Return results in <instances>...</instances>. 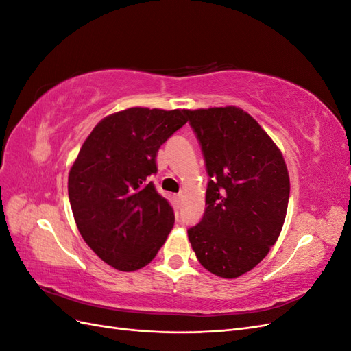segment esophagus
<instances>
[{
    "label": "esophagus",
    "instance_id": "1",
    "mask_svg": "<svg viewBox=\"0 0 351 351\" xmlns=\"http://www.w3.org/2000/svg\"><path fill=\"white\" fill-rule=\"evenodd\" d=\"M182 197H183V196L180 195V193H178V195H174V200H176V204H180V202H182Z\"/></svg>",
    "mask_w": 351,
    "mask_h": 351
}]
</instances>
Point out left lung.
<instances>
[{"instance_id": "left-lung-1", "label": "left lung", "mask_w": 351, "mask_h": 351, "mask_svg": "<svg viewBox=\"0 0 351 351\" xmlns=\"http://www.w3.org/2000/svg\"><path fill=\"white\" fill-rule=\"evenodd\" d=\"M210 177L205 214L187 230L202 267L237 278L277 241L290 197L281 151L258 121L237 107L186 110Z\"/></svg>"}]
</instances>
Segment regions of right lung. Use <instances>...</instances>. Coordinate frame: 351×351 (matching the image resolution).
Here are the masks:
<instances>
[{
	"label": "right lung",
	"instance_id": "obj_1",
	"mask_svg": "<svg viewBox=\"0 0 351 351\" xmlns=\"http://www.w3.org/2000/svg\"><path fill=\"white\" fill-rule=\"evenodd\" d=\"M187 123L184 110L134 107L101 120L69 174V199L83 240L112 268L149 263L174 226V210L156 192V154Z\"/></svg>",
	"mask_w": 351,
	"mask_h": 351
}]
</instances>
